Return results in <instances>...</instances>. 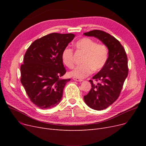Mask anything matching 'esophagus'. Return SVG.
I'll return each instance as SVG.
<instances>
[{
    "mask_svg": "<svg viewBox=\"0 0 146 146\" xmlns=\"http://www.w3.org/2000/svg\"><path fill=\"white\" fill-rule=\"evenodd\" d=\"M73 79L76 82H82L83 80L80 79H78V78H73Z\"/></svg>",
    "mask_w": 146,
    "mask_h": 146,
    "instance_id": "obj_1",
    "label": "esophagus"
}]
</instances>
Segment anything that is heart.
I'll list each match as a JSON object with an SVG mask.
<instances>
[{"mask_svg":"<svg viewBox=\"0 0 146 146\" xmlns=\"http://www.w3.org/2000/svg\"><path fill=\"white\" fill-rule=\"evenodd\" d=\"M77 49L85 54L83 56L82 64L76 67L68 73L72 77L83 79L92 73L101 70L108 58V50L103 44L98 42L89 38H83L75 43ZM61 60L63 64L68 68L74 66L73 50L66 47L61 53Z\"/></svg>","mask_w":146,"mask_h":146,"instance_id":"heart-1","label":"heart"}]
</instances>
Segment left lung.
<instances>
[{"label":"left lung","mask_w":146,"mask_h":146,"mask_svg":"<svg viewBox=\"0 0 146 146\" xmlns=\"http://www.w3.org/2000/svg\"><path fill=\"white\" fill-rule=\"evenodd\" d=\"M83 35L98 38L108 50V58L105 65L92 78L99 83L94 84L90 80L92 88L83 97L85 102L90 108L101 111L108 108L119 97L128 76L127 56L119 41L108 33L94 30Z\"/></svg>","instance_id":"obj_1"}]
</instances>
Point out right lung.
Segmentation results:
<instances>
[{"label": "right lung", "instance_id": "1", "mask_svg": "<svg viewBox=\"0 0 146 146\" xmlns=\"http://www.w3.org/2000/svg\"><path fill=\"white\" fill-rule=\"evenodd\" d=\"M74 38L73 34L51 33L34 41L27 50L21 66V82L30 100L41 109H49L61 100L63 89L70 79L61 53Z\"/></svg>", "mask_w": 146, "mask_h": 146}]
</instances>
